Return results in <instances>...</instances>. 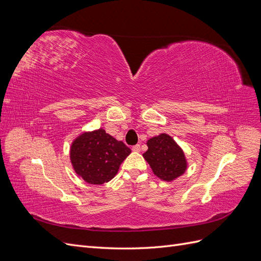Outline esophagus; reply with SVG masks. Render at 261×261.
Here are the masks:
<instances>
[{"mask_svg":"<svg viewBox=\"0 0 261 261\" xmlns=\"http://www.w3.org/2000/svg\"><path fill=\"white\" fill-rule=\"evenodd\" d=\"M132 150H133V151H135V152H139V151H140V145H135V146H133Z\"/></svg>","mask_w":261,"mask_h":261,"instance_id":"34e87169","label":"esophagus"}]
</instances>
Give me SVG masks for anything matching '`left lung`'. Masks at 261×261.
<instances>
[{"mask_svg": "<svg viewBox=\"0 0 261 261\" xmlns=\"http://www.w3.org/2000/svg\"><path fill=\"white\" fill-rule=\"evenodd\" d=\"M147 146L143 155L158 177L169 181L185 172L187 163L183 150L167 134L150 138Z\"/></svg>", "mask_w": 261, "mask_h": 261, "instance_id": "8db88e82", "label": "left lung"}]
</instances>
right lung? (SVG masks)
<instances>
[{
    "instance_id": "obj_1",
    "label": "right lung",
    "mask_w": 261,
    "mask_h": 261,
    "mask_svg": "<svg viewBox=\"0 0 261 261\" xmlns=\"http://www.w3.org/2000/svg\"><path fill=\"white\" fill-rule=\"evenodd\" d=\"M130 153L123 141H117L105 129L84 133L70 148V161L78 175L87 183L100 185L111 180L121 163Z\"/></svg>"
}]
</instances>
